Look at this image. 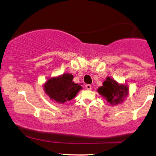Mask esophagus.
I'll use <instances>...</instances> for the list:
<instances>
[{
    "label": "esophagus",
    "mask_w": 156,
    "mask_h": 156,
    "mask_svg": "<svg viewBox=\"0 0 156 156\" xmlns=\"http://www.w3.org/2000/svg\"><path fill=\"white\" fill-rule=\"evenodd\" d=\"M85 87H86L87 90H91L92 89L91 85H89V84H87V85H85Z\"/></svg>",
    "instance_id": "obj_1"
}]
</instances>
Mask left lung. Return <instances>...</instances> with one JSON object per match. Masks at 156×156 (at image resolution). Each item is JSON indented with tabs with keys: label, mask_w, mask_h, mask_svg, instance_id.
<instances>
[{
	"label": "left lung",
	"mask_w": 156,
	"mask_h": 156,
	"mask_svg": "<svg viewBox=\"0 0 156 156\" xmlns=\"http://www.w3.org/2000/svg\"><path fill=\"white\" fill-rule=\"evenodd\" d=\"M98 92L110 104L117 105L123 101L128 94V87L119 85L112 78H107L103 83V86L98 88Z\"/></svg>",
	"instance_id": "1"
}]
</instances>
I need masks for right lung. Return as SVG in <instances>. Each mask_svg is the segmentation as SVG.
<instances>
[{"label":"right lung","instance_id":"add662e5","mask_svg":"<svg viewBox=\"0 0 156 156\" xmlns=\"http://www.w3.org/2000/svg\"><path fill=\"white\" fill-rule=\"evenodd\" d=\"M73 78V76L69 73L49 79L44 85L46 93L51 100L59 103L72 100L82 88L80 85L72 81Z\"/></svg>","mask_w":156,"mask_h":156}]
</instances>
